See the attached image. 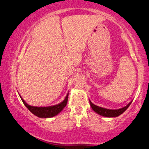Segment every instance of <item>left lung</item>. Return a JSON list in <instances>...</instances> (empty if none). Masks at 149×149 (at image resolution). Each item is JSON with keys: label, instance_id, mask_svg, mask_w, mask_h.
<instances>
[{"label": "left lung", "instance_id": "left-lung-1", "mask_svg": "<svg viewBox=\"0 0 149 149\" xmlns=\"http://www.w3.org/2000/svg\"><path fill=\"white\" fill-rule=\"evenodd\" d=\"M132 101H130L126 106L117 109V110H112V109H107L102 107L97 106V105L93 104L90 100H89V104H90V106L92 108V110L97 114H100L101 116H105V117H116V116L123 114L128 109V107L131 104Z\"/></svg>", "mask_w": 149, "mask_h": 149}]
</instances>
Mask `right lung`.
Here are the masks:
<instances>
[{
  "label": "right lung",
  "instance_id": "1",
  "mask_svg": "<svg viewBox=\"0 0 149 149\" xmlns=\"http://www.w3.org/2000/svg\"><path fill=\"white\" fill-rule=\"evenodd\" d=\"M68 95L69 93L67 94L66 97L61 103L57 104L55 105H51V106L48 107H36L32 106V105H28L26 101L23 100V98L21 97V101H23V104L26 105L27 108L29 110L30 112L35 116H38L39 118H51L53 116H56L64 109V107L67 105V101H68Z\"/></svg>",
  "mask_w": 149,
  "mask_h": 149
}]
</instances>
